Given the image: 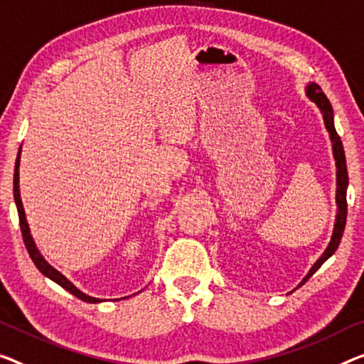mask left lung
Masks as SVG:
<instances>
[{
  "mask_svg": "<svg viewBox=\"0 0 364 364\" xmlns=\"http://www.w3.org/2000/svg\"><path fill=\"white\" fill-rule=\"evenodd\" d=\"M306 96L311 102L317 105V109L321 110L323 125H326V130L328 132V138H331L332 143V153L335 159V167H337V190H335V203H337V215H335V225H333V232L331 237V242H328L327 249L323 250L322 255L316 260V264L311 267V270L307 272V275L303 278V282L298 284H304L307 279H309L314 273L321 268V265L327 259L335 254L337 250L340 240H342L345 225H346V188H348V171H346V159H345V151L342 139H340L337 130H335L333 125V109L326 94L322 92V89L316 82H309L306 86Z\"/></svg>",
  "mask_w": 364,
  "mask_h": 364,
  "instance_id": "1",
  "label": "left lung"
}]
</instances>
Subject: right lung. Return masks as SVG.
Segmentation results:
<instances>
[{"mask_svg":"<svg viewBox=\"0 0 364 364\" xmlns=\"http://www.w3.org/2000/svg\"><path fill=\"white\" fill-rule=\"evenodd\" d=\"M19 163H21V149L18 153V158H16V166H14V201H16V208H18V215H19V225H21V232H22V239H24V244H26V249L27 252H29L31 259L33 262V265L38 268V272L43 273L47 278L52 279L57 284H60L61 288H65L66 291L71 293L73 296H76V298H80L82 301H86V303H102L104 299H99V298H94V296H89L86 293H82L81 289H77L75 284H73L68 278H66L63 273H60L57 268H53L52 265L48 264V262L43 259V255L41 254V250L37 249L36 242H33V237L31 234V228H29V223L26 220V211H24V206H22V200H21V190H19ZM128 298V296H125ZM125 298H120V299H125Z\"/></svg>","mask_w":364,"mask_h":364,"instance_id":"add662e5","label":"right lung"}]
</instances>
